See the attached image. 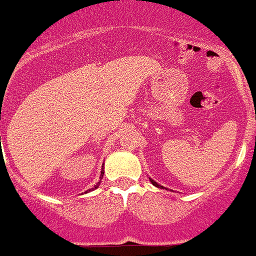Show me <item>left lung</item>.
<instances>
[{
	"instance_id": "left-lung-1",
	"label": "left lung",
	"mask_w": 256,
	"mask_h": 256,
	"mask_svg": "<svg viewBox=\"0 0 256 256\" xmlns=\"http://www.w3.org/2000/svg\"><path fill=\"white\" fill-rule=\"evenodd\" d=\"M150 180H151V182H152V184L154 185V186H157V188H162V186H161V185H158V184H157V182H154V180H152V179H150Z\"/></svg>"
}]
</instances>
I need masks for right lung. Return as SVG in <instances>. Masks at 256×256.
Segmentation results:
<instances>
[{"instance_id": "right-lung-1", "label": "right lung", "mask_w": 256, "mask_h": 256, "mask_svg": "<svg viewBox=\"0 0 256 256\" xmlns=\"http://www.w3.org/2000/svg\"><path fill=\"white\" fill-rule=\"evenodd\" d=\"M102 174H104V170L102 171ZM100 182H102V180H100ZM99 182H98V184L95 185V189H96V188H98V186H99ZM88 192H90V190H88Z\"/></svg>"}]
</instances>
